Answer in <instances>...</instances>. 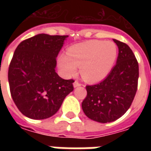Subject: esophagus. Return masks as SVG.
Here are the masks:
<instances>
[{
    "mask_svg": "<svg viewBox=\"0 0 151 151\" xmlns=\"http://www.w3.org/2000/svg\"><path fill=\"white\" fill-rule=\"evenodd\" d=\"M82 86V84L78 82V81H75V82H73V86L74 87H78V86Z\"/></svg>",
    "mask_w": 151,
    "mask_h": 151,
    "instance_id": "esophagus-1",
    "label": "esophagus"
}]
</instances>
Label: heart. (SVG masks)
<instances>
[{
	"mask_svg": "<svg viewBox=\"0 0 151 151\" xmlns=\"http://www.w3.org/2000/svg\"><path fill=\"white\" fill-rule=\"evenodd\" d=\"M67 56L59 57L58 64L67 76L74 75L80 67L82 78L96 82L105 78L116 60L117 48L110 41L89 40L73 45L67 50Z\"/></svg>",
	"mask_w": 151,
	"mask_h": 151,
	"instance_id": "obj_1",
	"label": "heart"
}]
</instances>
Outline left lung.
<instances>
[{
    "instance_id": "8db88e82",
    "label": "left lung",
    "mask_w": 151,
    "mask_h": 151,
    "mask_svg": "<svg viewBox=\"0 0 151 151\" xmlns=\"http://www.w3.org/2000/svg\"><path fill=\"white\" fill-rule=\"evenodd\" d=\"M119 48L116 64L108 77L98 84L86 86L82 103L86 116L99 123L119 119L133 103L139 77L138 63L126 43L113 40Z\"/></svg>"
}]
</instances>
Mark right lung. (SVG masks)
<instances>
[{
    "label": "right lung",
    "mask_w": 151,
    "mask_h": 151,
    "mask_svg": "<svg viewBox=\"0 0 151 151\" xmlns=\"http://www.w3.org/2000/svg\"><path fill=\"white\" fill-rule=\"evenodd\" d=\"M68 35L40 34L18 44L8 71L9 90L18 110L27 117L43 120L59 110L73 91L74 80L55 71L56 56Z\"/></svg>",
    "instance_id": "obj_1"
}]
</instances>
